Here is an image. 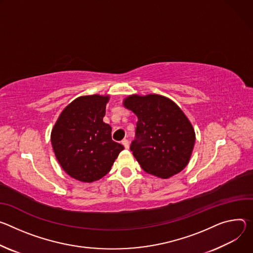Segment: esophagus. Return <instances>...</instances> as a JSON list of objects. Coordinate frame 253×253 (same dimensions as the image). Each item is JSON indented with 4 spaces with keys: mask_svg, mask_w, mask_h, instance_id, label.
<instances>
[{
    "mask_svg": "<svg viewBox=\"0 0 253 253\" xmlns=\"http://www.w3.org/2000/svg\"><path fill=\"white\" fill-rule=\"evenodd\" d=\"M122 144L124 145V147H125L126 150L129 148V143H128L127 139H124V141L122 142Z\"/></svg>",
    "mask_w": 253,
    "mask_h": 253,
    "instance_id": "esophagus-1",
    "label": "esophagus"
}]
</instances>
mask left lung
Listing matches in <instances>:
<instances>
[{"label":"left lung","mask_w":253,"mask_h":253,"mask_svg":"<svg viewBox=\"0 0 253 253\" xmlns=\"http://www.w3.org/2000/svg\"><path fill=\"white\" fill-rule=\"evenodd\" d=\"M123 104L137 117L130 150L143 170L161 179H169L184 170L192 156L196 134L183 110L160 94H131Z\"/></svg>","instance_id":"8db88e82"}]
</instances>
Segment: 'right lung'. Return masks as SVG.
Segmentation results:
<instances>
[{"label":"right lung","mask_w":253,"mask_h":253,"mask_svg":"<svg viewBox=\"0 0 253 253\" xmlns=\"http://www.w3.org/2000/svg\"><path fill=\"white\" fill-rule=\"evenodd\" d=\"M109 95H84L70 102L51 131L56 159L71 178L84 183L101 179L125 149L111 138L103 122Z\"/></svg>","instance_id":"add662e5"}]
</instances>
